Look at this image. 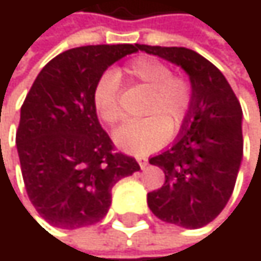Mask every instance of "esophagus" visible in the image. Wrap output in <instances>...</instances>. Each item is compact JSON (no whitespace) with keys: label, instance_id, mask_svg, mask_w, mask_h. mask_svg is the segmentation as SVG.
Instances as JSON below:
<instances>
[{"label":"esophagus","instance_id":"34e87169","mask_svg":"<svg viewBox=\"0 0 261 261\" xmlns=\"http://www.w3.org/2000/svg\"><path fill=\"white\" fill-rule=\"evenodd\" d=\"M137 163H139V166H140L142 169H145V168L148 166V159H145V157H137Z\"/></svg>","mask_w":261,"mask_h":261}]
</instances>
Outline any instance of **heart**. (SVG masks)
Instances as JSON below:
<instances>
[{
  "label": "heart",
  "mask_w": 261,
  "mask_h": 261,
  "mask_svg": "<svg viewBox=\"0 0 261 261\" xmlns=\"http://www.w3.org/2000/svg\"><path fill=\"white\" fill-rule=\"evenodd\" d=\"M124 74L148 90L142 116L145 119L124 124L115 131L116 145L134 155H146L159 149L169 133H177L189 116L193 90L190 81L174 75L165 62L140 56L125 66ZM92 106L96 116L107 125L122 119L119 106V79L113 71H106L92 89Z\"/></svg>",
  "instance_id": "heart-1"
}]
</instances>
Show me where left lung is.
<instances>
[{
    "label": "left lung",
    "mask_w": 261,
    "mask_h": 261,
    "mask_svg": "<svg viewBox=\"0 0 261 261\" xmlns=\"http://www.w3.org/2000/svg\"><path fill=\"white\" fill-rule=\"evenodd\" d=\"M187 72L193 101L171 148L151 157L165 184L148 193L149 210L162 221L201 228L227 205L243 155L242 107L224 74L201 54L182 46L139 45Z\"/></svg>",
    "instance_id": "1"
}]
</instances>
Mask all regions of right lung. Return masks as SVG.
I'll list each match as a JSON object with an SVG mask.
<instances>
[{"mask_svg":"<svg viewBox=\"0 0 261 261\" xmlns=\"http://www.w3.org/2000/svg\"><path fill=\"white\" fill-rule=\"evenodd\" d=\"M137 49V43L68 49L43 66L27 93L16 131L21 171L31 204L53 227L99 222L112 187L140 169L115 151L92 106L96 80Z\"/></svg>","mask_w":261,"mask_h":261,"instance_id":"obj_1","label":"right lung"}]
</instances>
